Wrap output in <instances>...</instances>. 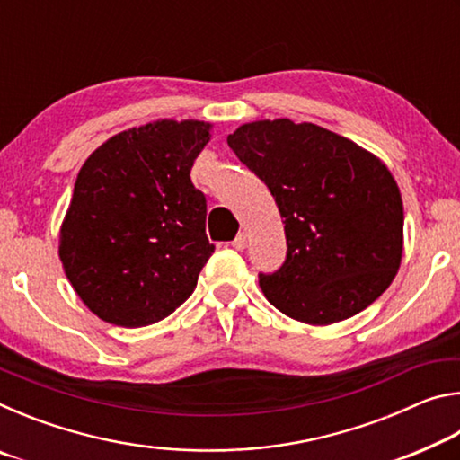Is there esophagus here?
<instances>
[{
	"mask_svg": "<svg viewBox=\"0 0 460 460\" xmlns=\"http://www.w3.org/2000/svg\"><path fill=\"white\" fill-rule=\"evenodd\" d=\"M231 245H233V247H235V249H237V252H241V249H245V247H247V233H243V231H241V233H239V235H237L235 239H233V241H231Z\"/></svg>",
	"mask_w": 460,
	"mask_h": 460,
	"instance_id": "esophagus-1",
	"label": "esophagus"
}]
</instances>
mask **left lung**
Returning <instances> with one entry per match:
<instances>
[{
  "mask_svg": "<svg viewBox=\"0 0 460 460\" xmlns=\"http://www.w3.org/2000/svg\"><path fill=\"white\" fill-rule=\"evenodd\" d=\"M227 144L284 217L286 260L260 274L279 313L332 324L387 290L402 261L403 205L384 162L351 139L290 119L245 123Z\"/></svg>",
  "mask_w": 460,
  "mask_h": 460,
  "instance_id": "left-lung-1",
  "label": "left lung"
}]
</instances>
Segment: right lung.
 <instances>
[{
  "label": "right lung",
  "mask_w": 460,
  "mask_h": 460,
  "mask_svg": "<svg viewBox=\"0 0 460 460\" xmlns=\"http://www.w3.org/2000/svg\"><path fill=\"white\" fill-rule=\"evenodd\" d=\"M205 121H154L107 139L84 162L60 227V261L101 321L137 329L172 314L215 252L190 168Z\"/></svg>",
  "instance_id": "right-lung-1"
}]
</instances>
